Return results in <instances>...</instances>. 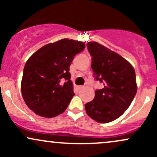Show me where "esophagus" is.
Listing matches in <instances>:
<instances>
[{"label":"esophagus","instance_id":"1","mask_svg":"<svg viewBox=\"0 0 157 157\" xmlns=\"http://www.w3.org/2000/svg\"><path fill=\"white\" fill-rule=\"evenodd\" d=\"M82 86H77L76 87V89H77V91H79V90H80L81 89H82Z\"/></svg>","mask_w":157,"mask_h":157}]
</instances>
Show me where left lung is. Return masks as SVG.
Here are the masks:
<instances>
[{
    "label": "left lung",
    "mask_w": 157,
    "mask_h": 157,
    "mask_svg": "<svg viewBox=\"0 0 157 157\" xmlns=\"http://www.w3.org/2000/svg\"><path fill=\"white\" fill-rule=\"evenodd\" d=\"M91 56L95 80L103 82L95 91L93 100L85 105L87 114L95 121L107 123L120 117L136 95V75L133 66L116 52L96 42L86 44Z\"/></svg>",
    "instance_id": "1"
}]
</instances>
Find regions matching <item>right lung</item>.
<instances>
[{
	"label": "right lung",
	"mask_w": 157,
	"mask_h": 157,
	"mask_svg": "<svg viewBox=\"0 0 157 157\" xmlns=\"http://www.w3.org/2000/svg\"><path fill=\"white\" fill-rule=\"evenodd\" d=\"M85 44L63 39L46 44L29 57L23 68L21 92L37 115L52 118L63 113L75 95L69 66Z\"/></svg>",
	"instance_id": "obj_1"
}]
</instances>
